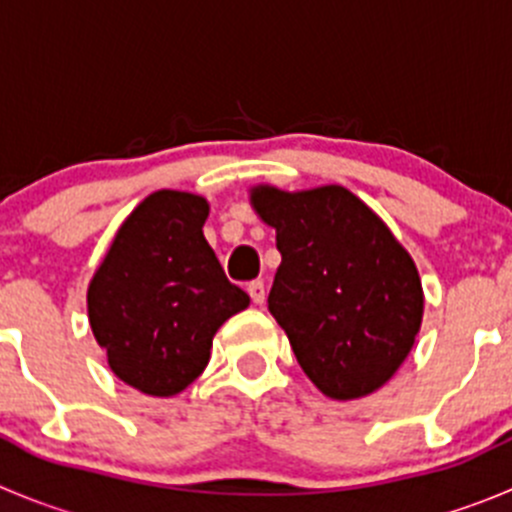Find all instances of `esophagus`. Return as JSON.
Listing matches in <instances>:
<instances>
[{"label": "esophagus", "mask_w": 512, "mask_h": 512, "mask_svg": "<svg viewBox=\"0 0 512 512\" xmlns=\"http://www.w3.org/2000/svg\"><path fill=\"white\" fill-rule=\"evenodd\" d=\"M248 296H251V301L256 306H261L266 301V286H264V281H251V284H248Z\"/></svg>", "instance_id": "obj_1"}]
</instances>
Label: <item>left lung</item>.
<instances>
[{
	"mask_svg": "<svg viewBox=\"0 0 512 512\" xmlns=\"http://www.w3.org/2000/svg\"><path fill=\"white\" fill-rule=\"evenodd\" d=\"M276 231L281 264L269 311L306 377L326 397H367L415 347L425 294L417 266L387 223L344 186L248 191Z\"/></svg>",
	"mask_w": 512,
	"mask_h": 512,
	"instance_id": "left-lung-1",
	"label": "left lung"
}]
</instances>
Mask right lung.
Listing matches in <instances>:
<instances>
[{
	"mask_svg": "<svg viewBox=\"0 0 512 512\" xmlns=\"http://www.w3.org/2000/svg\"><path fill=\"white\" fill-rule=\"evenodd\" d=\"M208 201L155 191L115 233L87 286V316L118 379L150 397L183 392L226 319L251 304L203 236Z\"/></svg>",
	"mask_w": 512,
	"mask_h": 512,
	"instance_id": "obj_1",
	"label": "right lung"
}]
</instances>
